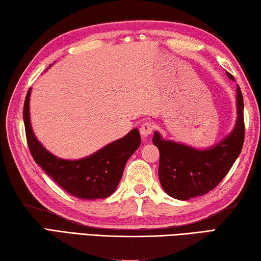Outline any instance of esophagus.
Instances as JSON below:
<instances>
[{"instance_id":"34e87169","label":"esophagus","mask_w":261,"mask_h":261,"mask_svg":"<svg viewBox=\"0 0 261 261\" xmlns=\"http://www.w3.org/2000/svg\"><path fill=\"white\" fill-rule=\"evenodd\" d=\"M152 130H153V125L149 121L142 123V126H141V128H140L141 135H142L143 138H147V136H149L152 133Z\"/></svg>"}]
</instances>
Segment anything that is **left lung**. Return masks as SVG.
Listing matches in <instances>:
<instances>
[{"instance_id":"obj_1","label":"left lung","mask_w":261,"mask_h":261,"mask_svg":"<svg viewBox=\"0 0 261 261\" xmlns=\"http://www.w3.org/2000/svg\"><path fill=\"white\" fill-rule=\"evenodd\" d=\"M229 79L235 80L230 73ZM237 121L234 130L221 142L205 150H197L165 141L154 132L152 142L159 150L158 175L162 187L173 198L187 200L213 190L234 165L244 143V103L240 86L236 90Z\"/></svg>"}]
</instances>
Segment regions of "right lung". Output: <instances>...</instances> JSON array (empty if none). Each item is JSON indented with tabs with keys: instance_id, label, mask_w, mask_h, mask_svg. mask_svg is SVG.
<instances>
[{
	"instance_id": "add662e5",
	"label": "right lung",
	"mask_w": 261,
	"mask_h": 261,
	"mask_svg": "<svg viewBox=\"0 0 261 261\" xmlns=\"http://www.w3.org/2000/svg\"><path fill=\"white\" fill-rule=\"evenodd\" d=\"M30 95L31 89L27 91L22 117L27 144L35 163L59 187L76 198L97 199L112 195L121 179L127 161L140 147L139 130L135 128L122 139L105 145L91 156L79 161H65L47 151L36 140L30 121Z\"/></svg>"
}]
</instances>
